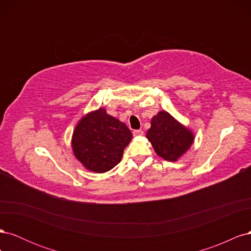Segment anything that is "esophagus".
Segmentation results:
<instances>
[{
	"label": "esophagus",
	"mask_w": 251,
	"mask_h": 251,
	"mask_svg": "<svg viewBox=\"0 0 251 251\" xmlns=\"http://www.w3.org/2000/svg\"><path fill=\"white\" fill-rule=\"evenodd\" d=\"M133 135L134 136H142L143 135V131H141V130H134L133 131Z\"/></svg>",
	"instance_id": "obj_1"
}]
</instances>
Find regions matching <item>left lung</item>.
Returning a JSON list of instances; mask_svg holds the SVG:
<instances>
[{"mask_svg": "<svg viewBox=\"0 0 251 251\" xmlns=\"http://www.w3.org/2000/svg\"><path fill=\"white\" fill-rule=\"evenodd\" d=\"M147 137L157 155L169 161H176L194 141L193 133L165 111L151 118Z\"/></svg>", "mask_w": 251, "mask_h": 251, "instance_id": "left-lung-1", "label": "left lung"}]
</instances>
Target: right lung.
Returning <instances> with one entry per match:
<instances>
[{"label": "right lung", "instance_id": "right-lung-1", "mask_svg": "<svg viewBox=\"0 0 251 251\" xmlns=\"http://www.w3.org/2000/svg\"><path fill=\"white\" fill-rule=\"evenodd\" d=\"M132 137L125 124L101 108L87 114L75 127L73 153L87 170L105 173L120 162Z\"/></svg>", "mask_w": 251, "mask_h": 251}]
</instances>
